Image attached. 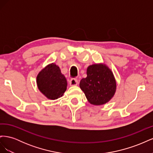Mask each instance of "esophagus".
I'll list each match as a JSON object with an SVG mask.
<instances>
[{"mask_svg":"<svg viewBox=\"0 0 153 153\" xmlns=\"http://www.w3.org/2000/svg\"><path fill=\"white\" fill-rule=\"evenodd\" d=\"M78 84V80L76 78H71V79L69 80V85L71 86H75Z\"/></svg>","mask_w":153,"mask_h":153,"instance_id":"1","label":"esophagus"}]
</instances>
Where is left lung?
Masks as SVG:
<instances>
[{
  "label": "left lung",
  "mask_w": 153,
  "mask_h": 153,
  "mask_svg": "<svg viewBox=\"0 0 153 153\" xmlns=\"http://www.w3.org/2000/svg\"><path fill=\"white\" fill-rule=\"evenodd\" d=\"M87 75L80 80V87L89 103L101 105L108 102L116 89V82L110 69L103 64H93L87 68Z\"/></svg>",
  "instance_id": "obj_1"
}]
</instances>
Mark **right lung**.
Instances as JSON below:
<instances>
[{"label": "right lung", "instance_id": "1", "mask_svg": "<svg viewBox=\"0 0 153 153\" xmlns=\"http://www.w3.org/2000/svg\"><path fill=\"white\" fill-rule=\"evenodd\" d=\"M39 91L50 100L62 96L67 88V80L59 67L51 64L43 69L37 76Z\"/></svg>", "mask_w": 153, "mask_h": 153}]
</instances>
